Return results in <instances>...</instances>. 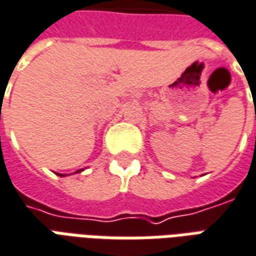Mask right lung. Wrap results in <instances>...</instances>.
I'll use <instances>...</instances> for the list:
<instances>
[{"instance_id": "obj_1", "label": "right lung", "mask_w": 256, "mask_h": 256, "mask_svg": "<svg viewBox=\"0 0 256 256\" xmlns=\"http://www.w3.org/2000/svg\"><path fill=\"white\" fill-rule=\"evenodd\" d=\"M78 172H80V170H78ZM60 176H64V174H60Z\"/></svg>"}]
</instances>
